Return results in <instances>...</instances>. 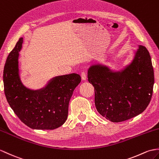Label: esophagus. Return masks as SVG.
Listing matches in <instances>:
<instances>
[{
  "instance_id": "34e87169",
  "label": "esophagus",
  "mask_w": 159,
  "mask_h": 159,
  "mask_svg": "<svg viewBox=\"0 0 159 159\" xmlns=\"http://www.w3.org/2000/svg\"><path fill=\"white\" fill-rule=\"evenodd\" d=\"M81 78H82L83 80H86L87 79V73L85 72H83L81 73Z\"/></svg>"
}]
</instances>
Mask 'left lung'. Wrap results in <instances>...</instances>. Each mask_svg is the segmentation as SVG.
I'll return each mask as SVG.
<instances>
[{"instance_id":"left-lung-1","label":"left lung","mask_w":159,"mask_h":159,"mask_svg":"<svg viewBox=\"0 0 159 159\" xmlns=\"http://www.w3.org/2000/svg\"><path fill=\"white\" fill-rule=\"evenodd\" d=\"M95 91V105L106 119L119 123L143 112L152 98L154 70L148 51L140 45L134 61L122 72L95 64L88 70Z\"/></svg>"}]
</instances>
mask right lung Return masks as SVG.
<instances>
[{"label":"right lung","mask_w":159,"mask_h":159,"mask_svg":"<svg viewBox=\"0 0 159 159\" xmlns=\"http://www.w3.org/2000/svg\"><path fill=\"white\" fill-rule=\"evenodd\" d=\"M22 43L23 38H20L5 62L3 83L7 100L15 114L28 127L55 129L67 119L70 99L81 78L73 73L55 77L39 91L25 88L18 74V53Z\"/></svg>","instance_id":"1"}]
</instances>
